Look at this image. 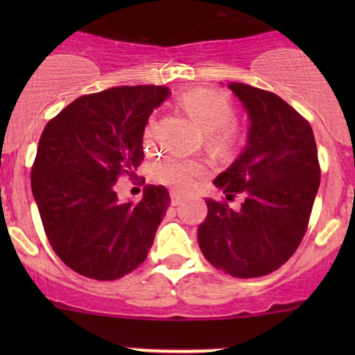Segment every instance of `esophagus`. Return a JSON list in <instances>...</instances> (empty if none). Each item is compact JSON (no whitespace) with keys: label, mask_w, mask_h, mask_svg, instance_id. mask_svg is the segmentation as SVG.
<instances>
[{"label":"esophagus","mask_w":355,"mask_h":355,"mask_svg":"<svg viewBox=\"0 0 355 355\" xmlns=\"http://www.w3.org/2000/svg\"><path fill=\"white\" fill-rule=\"evenodd\" d=\"M170 198H172V205H180L185 197L180 193H177V191H172V193H170Z\"/></svg>","instance_id":"34e87169"}]
</instances>
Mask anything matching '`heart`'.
Segmentation results:
<instances>
[{"instance_id": "1", "label": "heart", "mask_w": 355, "mask_h": 355, "mask_svg": "<svg viewBox=\"0 0 355 355\" xmlns=\"http://www.w3.org/2000/svg\"><path fill=\"white\" fill-rule=\"evenodd\" d=\"M180 107L207 135V145L218 153H229L239 141L234 125L235 108L229 96L214 88H195L180 98ZM153 120L146 125L145 138L152 133ZM207 173V165L195 158L166 157L155 166V178L178 191H187Z\"/></svg>"}]
</instances>
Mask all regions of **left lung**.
<instances>
[{"label": "left lung", "mask_w": 355, "mask_h": 355, "mask_svg": "<svg viewBox=\"0 0 355 355\" xmlns=\"http://www.w3.org/2000/svg\"><path fill=\"white\" fill-rule=\"evenodd\" d=\"M248 116L247 144L214 185L240 209L207 198L198 227L202 254L232 277H262L284 266L299 247L320 183L319 158L307 120L275 93L232 81Z\"/></svg>", "instance_id": "left-lung-1"}]
</instances>
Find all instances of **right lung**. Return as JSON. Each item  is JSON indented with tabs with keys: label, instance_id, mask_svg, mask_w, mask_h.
Masks as SVG:
<instances>
[{
	"label": "right lung",
	"instance_id": "1",
	"mask_svg": "<svg viewBox=\"0 0 355 355\" xmlns=\"http://www.w3.org/2000/svg\"><path fill=\"white\" fill-rule=\"evenodd\" d=\"M170 88L116 87L76 98L48 121L31 190L55 254L71 270L115 280L140 266L170 205L164 185H146L138 203L118 200L120 175L144 160V133Z\"/></svg>",
	"mask_w": 355,
	"mask_h": 355
}]
</instances>
